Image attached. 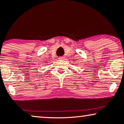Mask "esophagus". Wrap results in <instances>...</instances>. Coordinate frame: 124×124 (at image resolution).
I'll return each instance as SVG.
<instances>
[{"label": "esophagus", "mask_w": 124, "mask_h": 124, "mask_svg": "<svg viewBox=\"0 0 124 124\" xmlns=\"http://www.w3.org/2000/svg\"><path fill=\"white\" fill-rule=\"evenodd\" d=\"M64 58H64V57H62V56H60L59 58V59H64Z\"/></svg>", "instance_id": "34e87169"}]
</instances>
